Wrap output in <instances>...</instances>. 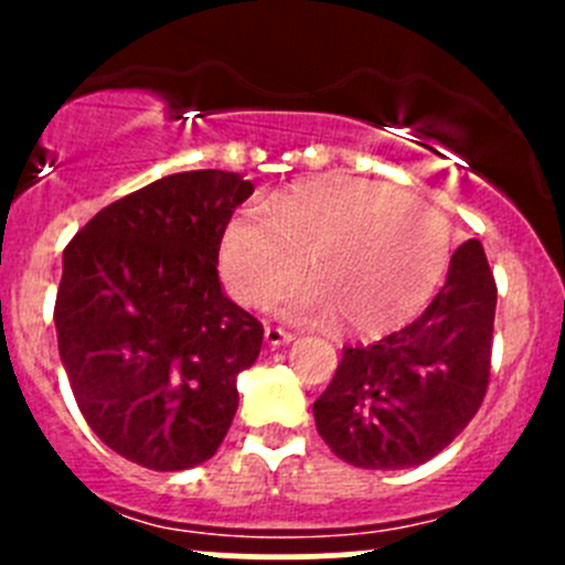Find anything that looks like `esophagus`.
<instances>
[{"label": "esophagus", "mask_w": 565, "mask_h": 565, "mask_svg": "<svg viewBox=\"0 0 565 565\" xmlns=\"http://www.w3.org/2000/svg\"><path fill=\"white\" fill-rule=\"evenodd\" d=\"M265 339L270 347H284L295 339V333H289V330H284V328H267Z\"/></svg>", "instance_id": "esophagus-1"}]
</instances>
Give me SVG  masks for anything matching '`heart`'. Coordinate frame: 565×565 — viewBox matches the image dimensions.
<instances>
[{
	"label": "heart",
	"instance_id": "obj_1",
	"mask_svg": "<svg viewBox=\"0 0 565 565\" xmlns=\"http://www.w3.org/2000/svg\"><path fill=\"white\" fill-rule=\"evenodd\" d=\"M448 224L435 207L398 188L333 174L298 182L259 207H237L218 235L226 289L250 309L289 289L281 315L311 322L344 317L374 335L409 322L435 292L448 265Z\"/></svg>",
	"mask_w": 565,
	"mask_h": 565
}]
</instances>
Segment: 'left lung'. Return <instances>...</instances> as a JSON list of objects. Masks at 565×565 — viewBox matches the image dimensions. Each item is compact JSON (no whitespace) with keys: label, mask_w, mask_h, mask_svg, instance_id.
Returning <instances> with one entry per match:
<instances>
[{"label":"left lung","mask_w":565,"mask_h":565,"mask_svg":"<svg viewBox=\"0 0 565 565\" xmlns=\"http://www.w3.org/2000/svg\"><path fill=\"white\" fill-rule=\"evenodd\" d=\"M494 306L483 246L461 243L424 315L374 344L344 347L315 402L330 451L366 470H404L451 446L487 396Z\"/></svg>","instance_id":"obj_1"}]
</instances>
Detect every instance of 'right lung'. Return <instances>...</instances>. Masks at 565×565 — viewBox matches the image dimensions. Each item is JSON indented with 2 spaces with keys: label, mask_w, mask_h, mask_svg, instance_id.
Returning a JSON list of instances; mask_svg holds the SVG:
<instances>
[{
  "label": "right lung",
  "mask_w": 565,
  "mask_h": 565,
  "mask_svg": "<svg viewBox=\"0 0 565 565\" xmlns=\"http://www.w3.org/2000/svg\"><path fill=\"white\" fill-rule=\"evenodd\" d=\"M254 193L221 169L169 174L100 210L62 254L60 358L89 429L161 472L218 451L265 328L224 295L218 235Z\"/></svg>",
  "instance_id": "right-lung-1"
}]
</instances>
